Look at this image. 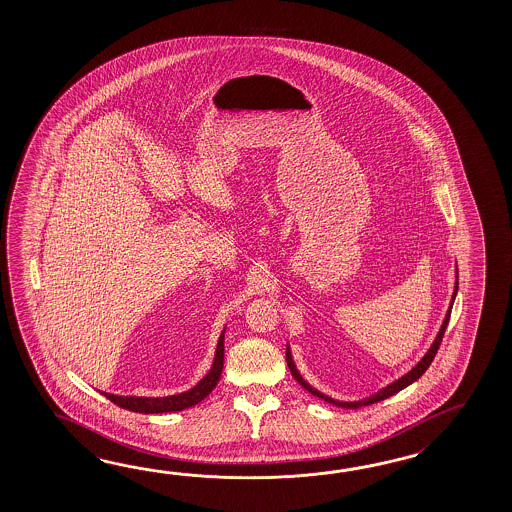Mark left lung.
Listing matches in <instances>:
<instances>
[{
	"label": "left lung",
	"instance_id": "obj_1",
	"mask_svg": "<svg viewBox=\"0 0 512 512\" xmlns=\"http://www.w3.org/2000/svg\"><path fill=\"white\" fill-rule=\"evenodd\" d=\"M457 287H459V282L456 280V287H454V294H452V302H450V307H448V311H446L445 320H443V326L439 329V333H437V337H435L434 344L430 346L428 349V353H426L423 359L417 362V366H415L414 370L408 371L404 377L401 379H397V381L392 382V384H388L386 388H382L379 392L375 393V395H371V397H366V399H362V401H353V403H342V401H335V399H331V397H327L326 393H320L318 390H315L313 386H309L307 382L302 379V375L298 373L296 370V366H294L293 357H291V351L287 348V353H285V357H287V366H289V370L293 373L294 379L296 382L300 384V386H304L307 392L311 393V395H315L318 399H322V401H326L329 404H335V406H340V408H360V406H370V404L379 403V401H384V399H388V397H392L397 392H401L404 390L406 386H410L412 382L417 381L426 370H428V366L432 364V360H434L435 353H437V349L441 346V340H443V335H445L446 326H448V320H450V313H452V304H454V300H456Z\"/></svg>",
	"mask_w": 512,
	"mask_h": 512
}]
</instances>
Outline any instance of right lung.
<instances>
[{
	"label": "right lung",
	"instance_id": "obj_1",
	"mask_svg": "<svg viewBox=\"0 0 512 512\" xmlns=\"http://www.w3.org/2000/svg\"><path fill=\"white\" fill-rule=\"evenodd\" d=\"M223 342H225V331L219 337L212 368L199 381V384L188 392L177 393L170 397H120V395H111V393H104V395L111 403L117 404L120 408H126L130 412H139V414H168V412H181L185 408H190L194 404L201 403L208 393L216 388L221 371H223V355H225Z\"/></svg>",
	"mask_w": 512,
	"mask_h": 512
}]
</instances>
